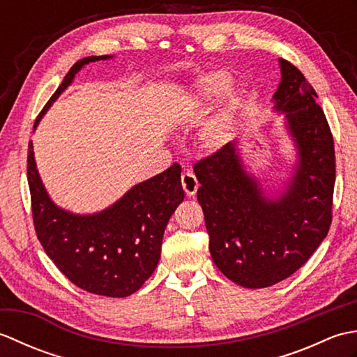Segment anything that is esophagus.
<instances>
[{
	"label": "esophagus",
	"instance_id": "obj_1",
	"mask_svg": "<svg viewBox=\"0 0 357 357\" xmlns=\"http://www.w3.org/2000/svg\"><path fill=\"white\" fill-rule=\"evenodd\" d=\"M181 184H183V188H184V192H185L187 196H195L196 192H198L199 183L190 170H187V172L183 173V176H181Z\"/></svg>",
	"mask_w": 357,
	"mask_h": 357
}]
</instances>
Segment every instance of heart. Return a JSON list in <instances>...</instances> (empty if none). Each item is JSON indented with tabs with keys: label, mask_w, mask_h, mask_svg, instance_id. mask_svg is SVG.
I'll return each instance as SVG.
<instances>
[{
	"label": "heart",
	"mask_w": 357,
	"mask_h": 357,
	"mask_svg": "<svg viewBox=\"0 0 357 357\" xmlns=\"http://www.w3.org/2000/svg\"><path fill=\"white\" fill-rule=\"evenodd\" d=\"M231 84V77L225 72H213L207 75V77L201 78L199 84L196 86L193 93V100L196 102H210L213 98L221 95L224 90L229 89ZM239 98L234 96L230 101V105L225 110H222L219 115L207 124L204 128L202 141L207 144L208 147H218L229 138L233 130V121L236 115Z\"/></svg>",
	"instance_id": "b5f03b06"
}]
</instances>
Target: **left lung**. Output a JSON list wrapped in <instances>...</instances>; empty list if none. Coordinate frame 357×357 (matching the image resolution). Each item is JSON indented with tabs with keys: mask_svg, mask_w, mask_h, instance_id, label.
I'll return each instance as SVG.
<instances>
[{
	"mask_svg": "<svg viewBox=\"0 0 357 357\" xmlns=\"http://www.w3.org/2000/svg\"><path fill=\"white\" fill-rule=\"evenodd\" d=\"M279 64L282 78L273 101L285 113L299 156L285 190L267 198L244 170L236 142L193 167L210 255L224 276L245 288L275 285L298 271L327 236L333 218L336 161L328 121L298 67L285 59Z\"/></svg>",
	"mask_w": 357,
	"mask_h": 357,
	"instance_id": "obj_1",
	"label": "left lung"
}]
</instances>
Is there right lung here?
<instances>
[{"label":"right lung","mask_w":357,"mask_h":357,"mask_svg":"<svg viewBox=\"0 0 357 357\" xmlns=\"http://www.w3.org/2000/svg\"><path fill=\"white\" fill-rule=\"evenodd\" d=\"M109 58L87 56L73 64L38 115L33 128L82 67ZM27 181L35 231L44 252L70 282L109 298L133 294L151 276L161 257L167 222L184 201L181 165L173 164L132 187L100 213H70L55 206L45 192L36 170L32 141L29 142Z\"/></svg>","instance_id":"add662e5"}]
</instances>
